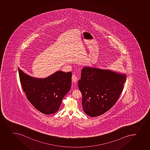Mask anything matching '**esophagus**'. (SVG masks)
Here are the masks:
<instances>
[{
  "label": "esophagus",
  "instance_id": "1",
  "mask_svg": "<svg viewBox=\"0 0 150 150\" xmlns=\"http://www.w3.org/2000/svg\"><path fill=\"white\" fill-rule=\"evenodd\" d=\"M71 80L74 83H76L77 81V77L75 75H73L71 77Z\"/></svg>",
  "mask_w": 150,
  "mask_h": 150
}]
</instances>
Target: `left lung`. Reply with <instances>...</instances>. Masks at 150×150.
I'll return each instance as SVG.
<instances>
[{"label":"left lung","instance_id":"obj_1","mask_svg":"<svg viewBox=\"0 0 150 150\" xmlns=\"http://www.w3.org/2000/svg\"><path fill=\"white\" fill-rule=\"evenodd\" d=\"M126 79V74L111 70L83 67L78 86L84 112L96 117L109 110L119 98Z\"/></svg>","mask_w":150,"mask_h":150}]
</instances>
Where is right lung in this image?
I'll use <instances>...</instances> for the list:
<instances>
[{
    "instance_id": "right-lung-1",
    "label": "right lung",
    "mask_w": 150,
    "mask_h": 150,
    "mask_svg": "<svg viewBox=\"0 0 150 150\" xmlns=\"http://www.w3.org/2000/svg\"><path fill=\"white\" fill-rule=\"evenodd\" d=\"M18 73L22 89L36 109L45 115L58 111L63 98L71 87V71H59L43 79L29 76L19 68Z\"/></svg>"
}]
</instances>
